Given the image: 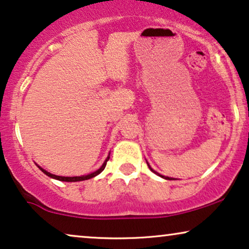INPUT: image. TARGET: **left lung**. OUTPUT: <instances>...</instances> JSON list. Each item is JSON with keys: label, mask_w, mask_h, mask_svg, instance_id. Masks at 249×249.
Returning <instances> with one entry per match:
<instances>
[{"label": "left lung", "mask_w": 249, "mask_h": 249, "mask_svg": "<svg viewBox=\"0 0 249 249\" xmlns=\"http://www.w3.org/2000/svg\"><path fill=\"white\" fill-rule=\"evenodd\" d=\"M148 167H150V166H148ZM150 169H151V170H152V172H153V173H156V172H154V170H153V169H152V168H151V167H150ZM156 174H157V175H159V176H161V177H163V178H166V179H172V178H169V177H164V176H162V175H160V174H158V173H156Z\"/></svg>", "instance_id": "obj_1"}]
</instances>
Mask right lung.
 Masks as SVG:
<instances>
[{
    "label": "right lung",
    "instance_id": "add662e5",
    "mask_svg": "<svg viewBox=\"0 0 249 249\" xmlns=\"http://www.w3.org/2000/svg\"><path fill=\"white\" fill-rule=\"evenodd\" d=\"M108 159H109V157H107V159L105 160V162L103 163V166H102L101 168H99L98 170H96V172H93V173L89 174V175H86V176H75V177H63V176H57V175H53V174H50V173H48L47 170L42 169L41 167H38V168H40V169H41L42 172H43L44 174H46V175H48V176H49V177H51V178H54V179H58V180H63V182H79V180H86V179H90V178H92V177H95V176L98 175V174H101V173L103 172V170L105 169V167H106V163H107Z\"/></svg>",
    "mask_w": 249,
    "mask_h": 249
}]
</instances>
